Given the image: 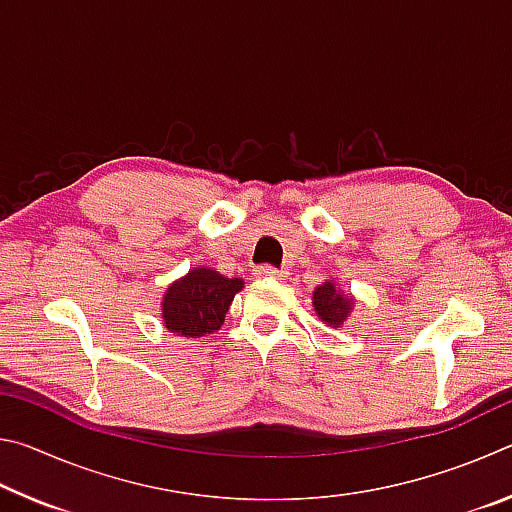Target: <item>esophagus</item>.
<instances>
[{
    "mask_svg": "<svg viewBox=\"0 0 512 512\" xmlns=\"http://www.w3.org/2000/svg\"><path fill=\"white\" fill-rule=\"evenodd\" d=\"M257 275L259 277H273V280H282V277L287 275V271H282V268H275L271 264H262L257 268Z\"/></svg>",
    "mask_w": 512,
    "mask_h": 512,
    "instance_id": "obj_1",
    "label": "esophagus"
}]
</instances>
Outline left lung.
Here are the masks:
<instances>
[{
    "mask_svg": "<svg viewBox=\"0 0 512 512\" xmlns=\"http://www.w3.org/2000/svg\"><path fill=\"white\" fill-rule=\"evenodd\" d=\"M314 307L316 314L325 320L327 325H341L348 318L352 309V298H343L341 291H336L332 282H325L314 291Z\"/></svg>",
    "mask_w": 512,
    "mask_h": 512,
    "instance_id": "left-lung-1",
    "label": "left lung"
}]
</instances>
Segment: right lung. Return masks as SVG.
I'll return each instance as SVG.
<instances>
[{
	"instance_id": "1",
	"label": "right lung",
	"mask_w": 512,
	"mask_h": 512,
	"mask_svg": "<svg viewBox=\"0 0 512 512\" xmlns=\"http://www.w3.org/2000/svg\"><path fill=\"white\" fill-rule=\"evenodd\" d=\"M244 289L239 277H225L212 268H196L164 293L162 316L171 332L192 336L212 334L223 325L235 293Z\"/></svg>"
}]
</instances>
